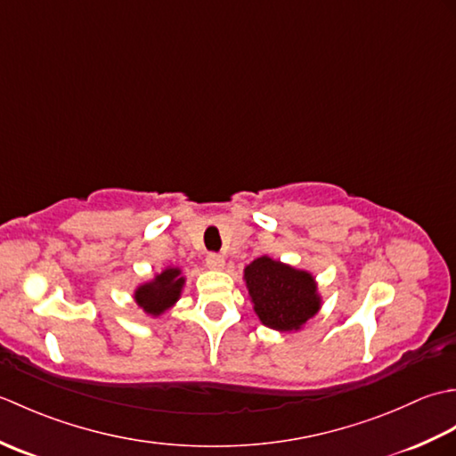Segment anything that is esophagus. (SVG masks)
I'll use <instances>...</instances> for the list:
<instances>
[{"mask_svg":"<svg viewBox=\"0 0 456 456\" xmlns=\"http://www.w3.org/2000/svg\"><path fill=\"white\" fill-rule=\"evenodd\" d=\"M206 265L213 270H219V268L225 266V258H223V255H219V253H209L206 256Z\"/></svg>","mask_w":456,"mask_h":456,"instance_id":"34e87169","label":"esophagus"}]
</instances>
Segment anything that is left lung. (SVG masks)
<instances>
[{
  "instance_id": "1",
  "label": "left lung",
  "mask_w": 456,
  "mask_h": 456,
  "mask_svg": "<svg viewBox=\"0 0 456 456\" xmlns=\"http://www.w3.org/2000/svg\"><path fill=\"white\" fill-rule=\"evenodd\" d=\"M245 280L255 312L268 327L292 331L317 314L315 282L302 270L260 256L245 268Z\"/></svg>"
}]
</instances>
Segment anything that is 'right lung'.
Returning a JSON list of instances; mask_svg holds the SVG:
<instances>
[{"label":"right lung","instance_id":"right-lung-1","mask_svg":"<svg viewBox=\"0 0 456 456\" xmlns=\"http://www.w3.org/2000/svg\"><path fill=\"white\" fill-rule=\"evenodd\" d=\"M182 286H183V278L180 276V270L167 268L162 274L157 276L154 282L141 286L137 289V294H134V299H137V304L144 309V312L159 315L180 297Z\"/></svg>","mask_w":456,"mask_h":456}]
</instances>
